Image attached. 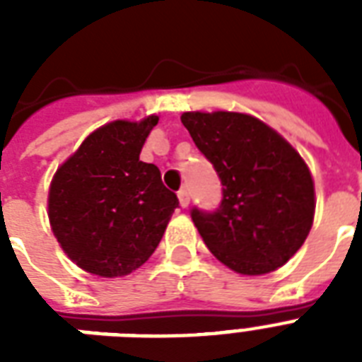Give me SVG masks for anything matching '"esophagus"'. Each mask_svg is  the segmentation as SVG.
<instances>
[{
  "label": "esophagus",
  "mask_w": 362,
  "mask_h": 362,
  "mask_svg": "<svg viewBox=\"0 0 362 362\" xmlns=\"http://www.w3.org/2000/svg\"><path fill=\"white\" fill-rule=\"evenodd\" d=\"M178 201H180L182 209H186L187 204H189V192H187V187H182L180 192H178Z\"/></svg>",
  "instance_id": "esophagus-1"
}]
</instances>
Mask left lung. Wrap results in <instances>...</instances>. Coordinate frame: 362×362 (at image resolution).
<instances>
[{
	"label": "left lung",
	"mask_w": 362,
	"mask_h": 362,
	"mask_svg": "<svg viewBox=\"0 0 362 362\" xmlns=\"http://www.w3.org/2000/svg\"><path fill=\"white\" fill-rule=\"evenodd\" d=\"M182 124L221 182L218 209L189 212L206 247L240 274L286 264L314 220V182L303 158L253 116L184 112Z\"/></svg>",
	"instance_id": "1"
}]
</instances>
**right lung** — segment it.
<instances>
[{
    "instance_id": "1",
    "label": "right lung",
    "mask_w": 362,
    "mask_h": 362,
    "mask_svg": "<svg viewBox=\"0 0 362 362\" xmlns=\"http://www.w3.org/2000/svg\"><path fill=\"white\" fill-rule=\"evenodd\" d=\"M158 116L112 122L93 131L58 169L48 218L59 246L81 269L103 278L146 263L163 237L178 197L153 163L139 159Z\"/></svg>"
}]
</instances>
